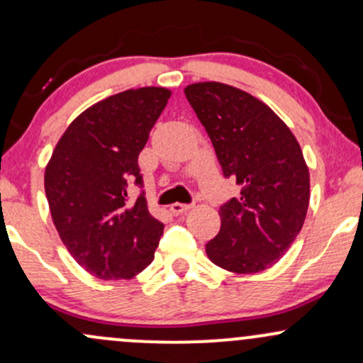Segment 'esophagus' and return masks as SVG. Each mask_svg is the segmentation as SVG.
I'll return each instance as SVG.
<instances>
[{
  "label": "esophagus",
  "mask_w": 363,
  "mask_h": 363,
  "mask_svg": "<svg viewBox=\"0 0 363 363\" xmlns=\"http://www.w3.org/2000/svg\"><path fill=\"white\" fill-rule=\"evenodd\" d=\"M189 208L191 205H186V203H174V205H170V211H172L174 215H182L186 213Z\"/></svg>",
  "instance_id": "obj_1"
}]
</instances>
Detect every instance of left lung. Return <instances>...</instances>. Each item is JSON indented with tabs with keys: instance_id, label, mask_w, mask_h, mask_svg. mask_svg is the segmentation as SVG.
<instances>
[{
	"instance_id": "obj_1",
	"label": "left lung",
	"mask_w": 363,
	"mask_h": 363,
	"mask_svg": "<svg viewBox=\"0 0 363 363\" xmlns=\"http://www.w3.org/2000/svg\"><path fill=\"white\" fill-rule=\"evenodd\" d=\"M205 126L225 177L242 189L220 206L211 262L234 273H259L278 262L301 232L309 208V169L283 121L247 91L218 82L184 89Z\"/></svg>"
}]
</instances>
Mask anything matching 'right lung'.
Returning a JSON list of instances; mask_svg holds the SVG:
<instances>
[{
    "mask_svg": "<svg viewBox=\"0 0 363 363\" xmlns=\"http://www.w3.org/2000/svg\"><path fill=\"white\" fill-rule=\"evenodd\" d=\"M162 86L126 90L69 124L45 167L52 222L74 261L101 280H129L153 261L164 223L148 211L138 157L167 106ZM131 185L142 193L133 203Z\"/></svg>",
    "mask_w": 363,
    "mask_h": 363,
    "instance_id": "add662e5",
    "label": "right lung"
}]
</instances>
